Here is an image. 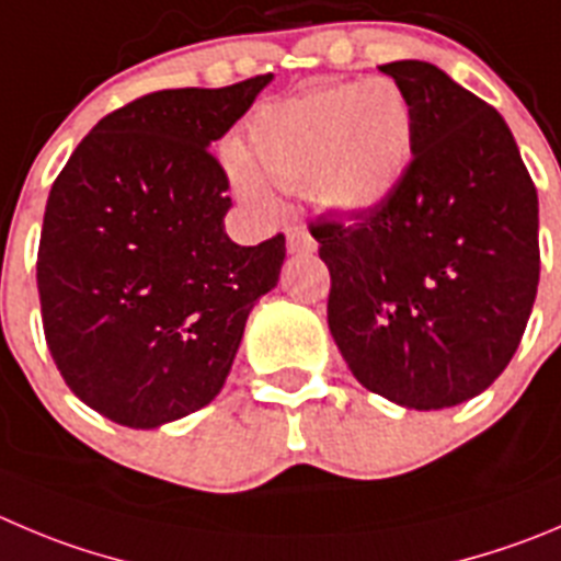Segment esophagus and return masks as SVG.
I'll return each mask as SVG.
<instances>
[{
	"mask_svg": "<svg viewBox=\"0 0 561 561\" xmlns=\"http://www.w3.org/2000/svg\"><path fill=\"white\" fill-rule=\"evenodd\" d=\"M286 250H289L291 255L313 253V250H317V242H313V237L308 233V228L297 226V228H291L289 233H286Z\"/></svg>",
	"mask_w": 561,
	"mask_h": 561,
	"instance_id": "esophagus-1",
	"label": "esophagus"
}]
</instances>
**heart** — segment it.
<instances>
[{"mask_svg":"<svg viewBox=\"0 0 561 561\" xmlns=\"http://www.w3.org/2000/svg\"><path fill=\"white\" fill-rule=\"evenodd\" d=\"M413 153V110L391 79L328 84L264 106L248 129V162L231 157V181L244 204L275 209L264 181L308 186L333 215L380 209Z\"/></svg>","mask_w":561,"mask_h":561,"instance_id":"1","label":"heart"}]
</instances>
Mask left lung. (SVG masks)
Returning <instances> with one entry per match:
<instances>
[{
    "instance_id": "obj_1",
    "label": "left lung",
    "mask_w": 561,
    "mask_h": 561,
    "mask_svg": "<svg viewBox=\"0 0 561 561\" xmlns=\"http://www.w3.org/2000/svg\"><path fill=\"white\" fill-rule=\"evenodd\" d=\"M413 110V159L380 209L311 226L328 324L355 380L408 410L479 397L540 284L537 190L504 117L432 62L380 66Z\"/></svg>"
}]
</instances>
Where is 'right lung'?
<instances>
[{"label": "right lung", "mask_w": 561, "mask_h": 561, "mask_svg": "<svg viewBox=\"0 0 561 561\" xmlns=\"http://www.w3.org/2000/svg\"><path fill=\"white\" fill-rule=\"evenodd\" d=\"M272 73L142 95L101 117L49 192L37 250L44 333L88 408L157 430L226 386L286 239L226 233L228 179L209 153Z\"/></svg>", "instance_id": "1"}]
</instances>
